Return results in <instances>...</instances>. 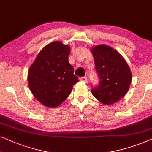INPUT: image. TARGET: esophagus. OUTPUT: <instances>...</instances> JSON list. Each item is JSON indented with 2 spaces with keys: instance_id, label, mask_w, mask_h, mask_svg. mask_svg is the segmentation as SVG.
<instances>
[{
  "instance_id": "34e87169",
  "label": "esophagus",
  "mask_w": 152,
  "mask_h": 152,
  "mask_svg": "<svg viewBox=\"0 0 152 152\" xmlns=\"http://www.w3.org/2000/svg\"><path fill=\"white\" fill-rule=\"evenodd\" d=\"M80 80L81 81H83V82H85V83H87V81H88L86 77H80Z\"/></svg>"
}]
</instances>
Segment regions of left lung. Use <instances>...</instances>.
Returning <instances> with one entry per match:
<instances>
[{"mask_svg": "<svg viewBox=\"0 0 152 152\" xmlns=\"http://www.w3.org/2000/svg\"><path fill=\"white\" fill-rule=\"evenodd\" d=\"M99 85L92 89V94L103 104L113 105L128 91L132 72L125 59L117 50L109 46L92 47Z\"/></svg>", "mask_w": 152, "mask_h": 152, "instance_id": "1", "label": "left lung"}]
</instances>
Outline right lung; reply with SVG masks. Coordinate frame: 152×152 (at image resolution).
I'll return each mask as SVG.
<instances>
[{
    "mask_svg": "<svg viewBox=\"0 0 152 152\" xmlns=\"http://www.w3.org/2000/svg\"><path fill=\"white\" fill-rule=\"evenodd\" d=\"M71 47L61 42L39 51L28 71V84L34 97L46 107H56L66 99L79 80L69 62Z\"/></svg>",
    "mask_w": 152,
    "mask_h": 152,
    "instance_id": "1",
    "label": "right lung"
}]
</instances>
